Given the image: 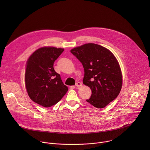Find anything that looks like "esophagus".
Segmentation results:
<instances>
[{
  "label": "esophagus",
  "instance_id": "obj_1",
  "mask_svg": "<svg viewBox=\"0 0 150 150\" xmlns=\"http://www.w3.org/2000/svg\"><path fill=\"white\" fill-rule=\"evenodd\" d=\"M75 86H76V87H80L82 86V83L80 82H77L76 83V84H75Z\"/></svg>",
  "mask_w": 150,
  "mask_h": 150
}]
</instances>
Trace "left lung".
<instances>
[{"label": "left lung", "mask_w": 150, "mask_h": 150, "mask_svg": "<svg viewBox=\"0 0 150 150\" xmlns=\"http://www.w3.org/2000/svg\"><path fill=\"white\" fill-rule=\"evenodd\" d=\"M71 52L82 63L83 83L92 92L86 101L96 108H105L118 96L122 87V74L117 59L109 49L94 43L76 47Z\"/></svg>", "instance_id": "8db88e82"}]
</instances>
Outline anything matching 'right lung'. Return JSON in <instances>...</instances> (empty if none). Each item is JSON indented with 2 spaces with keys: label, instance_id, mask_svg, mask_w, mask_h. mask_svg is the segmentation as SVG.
Masks as SVG:
<instances>
[{
  "label": "right lung",
  "instance_id": "obj_1",
  "mask_svg": "<svg viewBox=\"0 0 150 150\" xmlns=\"http://www.w3.org/2000/svg\"><path fill=\"white\" fill-rule=\"evenodd\" d=\"M63 51L62 48L42 47L33 52L26 63L25 83L28 96L45 108L56 104L68 90L53 68Z\"/></svg>",
  "mask_w": 150,
  "mask_h": 150
}]
</instances>
